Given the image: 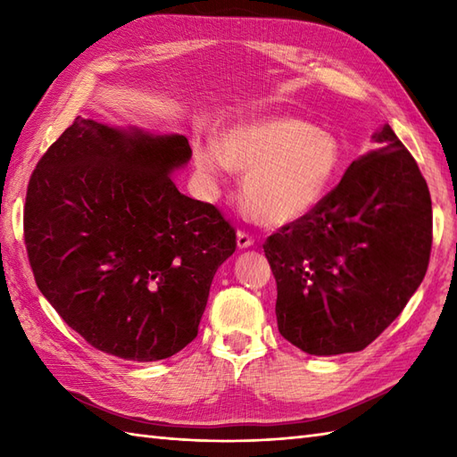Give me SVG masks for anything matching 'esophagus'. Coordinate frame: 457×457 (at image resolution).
Listing matches in <instances>:
<instances>
[{"mask_svg":"<svg viewBox=\"0 0 457 457\" xmlns=\"http://www.w3.org/2000/svg\"><path fill=\"white\" fill-rule=\"evenodd\" d=\"M253 245V237H251L249 234H245V231H237V247L239 249H247Z\"/></svg>","mask_w":457,"mask_h":457,"instance_id":"esophagus-1","label":"esophagus"}]
</instances>
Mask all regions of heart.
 Here are the masks:
<instances>
[{
  "mask_svg": "<svg viewBox=\"0 0 457 457\" xmlns=\"http://www.w3.org/2000/svg\"><path fill=\"white\" fill-rule=\"evenodd\" d=\"M194 167L212 182L226 180L229 169L245 172L247 210L265 226H287L326 198L342 167V147L326 129L269 115L231 125L216 143L196 145Z\"/></svg>",
  "mask_w": 457,
  "mask_h": 457,
  "instance_id": "b5f03b06",
  "label": "heart"
}]
</instances>
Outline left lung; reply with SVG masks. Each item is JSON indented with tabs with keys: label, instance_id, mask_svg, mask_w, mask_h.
<instances>
[{
	"label": "left lung",
	"instance_id": "left-lung-1",
	"mask_svg": "<svg viewBox=\"0 0 457 457\" xmlns=\"http://www.w3.org/2000/svg\"><path fill=\"white\" fill-rule=\"evenodd\" d=\"M378 149L349 164L318 206L263 245L277 280V324L310 355L361 352L420 287L432 247V200L389 123Z\"/></svg>",
	"mask_w": 457,
	"mask_h": 457
}]
</instances>
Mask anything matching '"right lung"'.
Returning a JSON list of instances; mask_svg holds the SVG:
<instances>
[{
	"label": "right lung",
	"instance_id": "add662e5",
	"mask_svg": "<svg viewBox=\"0 0 457 457\" xmlns=\"http://www.w3.org/2000/svg\"><path fill=\"white\" fill-rule=\"evenodd\" d=\"M184 135L76 118L37 162L25 245L37 287L100 352L167 359L198 334L236 229L212 204L179 192Z\"/></svg>",
	"mask_w": 457,
	"mask_h": 457
}]
</instances>
